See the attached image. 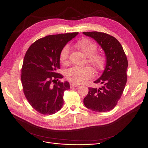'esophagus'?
I'll list each match as a JSON object with an SVG mask.
<instances>
[{
	"instance_id": "obj_1",
	"label": "esophagus",
	"mask_w": 148,
	"mask_h": 148,
	"mask_svg": "<svg viewBox=\"0 0 148 148\" xmlns=\"http://www.w3.org/2000/svg\"><path fill=\"white\" fill-rule=\"evenodd\" d=\"M79 86H80V85H79V84H73V83L70 84V87H71V88H79Z\"/></svg>"
}]
</instances>
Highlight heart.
I'll use <instances>...</instances> for the list:
<instances>
[{
    "label": "heart",
    "mask_w": 148,
    "mask_h": 148,
    "mask_svg": "<svg viewBox=\"0 0 148 148\" xmlns=\"http://www.w3.org/2000/svg\"><path fill=\"white\" fill-rule=\"evenodd\" d=\"M75 47L87 56V63L90 65L96 71L103 69L105 66L106 58L104 54L97 52V45L88 38H83L75 44ZM69 47L68 45L63 47L59 53V60L64 65H68ZM92 70L89 66L73 67L65 72V77L69 82L80 84L84 83L92 76Z\"/></svg>",
    "instance_id": "b5f03b06"
}]
</instances>
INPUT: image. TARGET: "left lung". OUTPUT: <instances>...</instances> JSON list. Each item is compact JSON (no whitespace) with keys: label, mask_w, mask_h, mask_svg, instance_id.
<instances>
[{"label":"left lung","mask_w":148,"mask_h":148,"mask_svg":"<svg viewBox=\"0 0 148 148\" xmlns=\"http://www.w3.org/2000/svg\"><path fill=\"white\" fill-rule=\"evenodd\" d=\"M94 38L104 50L106 65L104 72L95 83L102 84L99 89L89 88L84 98V106L94 112L110 111L121 98L127 81L128 60L121 43L114 36L104 32H84Z\"/></svg>","instance_id":"1"}]
</instances>
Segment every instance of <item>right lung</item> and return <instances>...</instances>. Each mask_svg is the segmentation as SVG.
<instances>
[{
	"mask_svg": "<svg viewBox=\"0 0 148 148\" xmlns=\"http://www.w3.org/2000/svg\"><path fill=\"white\" fill-rule=\"evenodd\" d=\"M78 32L46 36L30 45L21 69L23 90L30 105L42 114H53L64 104L68 82H62L59 53ZM58 82H57V81Z\"/></svg>",
	"mask_w": 148,
	"mask_h": 148,
	"instance_id": "1",
	"label": "right lung"
}]
</instances>
